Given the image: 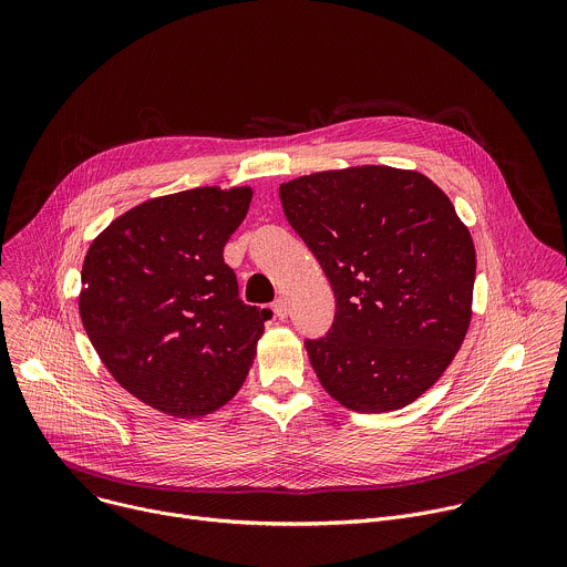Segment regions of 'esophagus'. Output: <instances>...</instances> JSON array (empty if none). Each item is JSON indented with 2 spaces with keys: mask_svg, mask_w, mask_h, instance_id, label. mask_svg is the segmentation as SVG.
Here are the masks:
<instances>
[{
  "mask_svg": "<svg viewBox=\"0 0 567 567\" xmlns=\"http://www.w3.org/2000/svg\"><path fill=\"white\" fill-rule=\"evenodd\" d=\"M274 311H276L278 318H287V313H289L287 300H285V298H276V300H274Z\"/></svg>",
  "mask_w": 567,
  "mask_h": 567,
  "instance_id": "34e87169",
  "label": "esophagus"
}]
</instances>
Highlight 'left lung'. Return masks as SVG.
Wrapping results in <instances>:
<instances>
[{
	"label": "left lung",
	"mask_w": 567,
	"mask_h": 567,
	"mask_svg": "<svg viewBox=\"0 0 567 567\" xmlns=\"http://www.w3.org/2000/svg\"><path fill=\"white\" fill-rule=\"evenodd\" d=\"M280 202L337 298L328 334L305 339L322 388L357 413L409 406L471 320L475 249L451 199L420 173L363 166L282 184Z\"/></svg>",
	"instance_id": "1"
}]
</instances>
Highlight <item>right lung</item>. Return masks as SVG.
<instances>
[{
  "label": "right lung",
  "mask_w": 567,
  "mask_h": 567,
  "mask_svg": "<svg viewBox=\"0 0 567 567\" xmlns=\"http://www.w3.org/2000/svg\"><path fill=\"white\" fill-rule=\"evenodd\" d=\"M249 188H193L114 219L87 251L80 318L112 377L175 417L217 411L245 383L271 309L239 300L224 245Z\"/></svg>",
  "instance_id": "right-lung-1"
}]
</instances>
